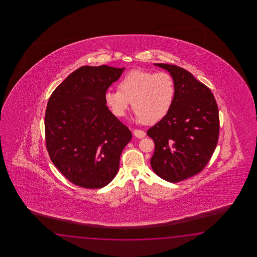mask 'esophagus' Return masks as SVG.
<instances>
[{"label":"esophagus","instance_id":"obj_1","mask_svg":"<svg viewBox=\"0 0 257 257\" xmlns=\"http://www.w3.org/2000/svg\"><path fill=\"white\" fill-rule=\"evenodd\" d=\"M133 134H134V136L139 138V139H142V138L146 136V133L143 131H141V130H134Z\"/></svg>","mask_w":257,"mask_h":257}]
</instances>
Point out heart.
Here are the masks:
<instances>
[{"instance_id": "obj_1", "label": "heart", "mask_w": 257, "mask_h": 257, "mask_svg": "<svg viewBox=\"0 0 257 257\" xmlns=\"http://www.w3.org/2000/svg\"><path fill=\"white\" fill-rule=\"evenodd\" d=\"M119 90L104 92L105 104L113 115L126 114L131 102L137 118L151 125L169 113L175 98V83L171 74L135 69L127 71L118 83Z\"/></svg>"}]
</instances>
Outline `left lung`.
<instances>
[{"instance_id":"obj_1","label":"left lung","mask_w":257,"mask_h":257,"mask_svg":"<svg viewBox=\"0 0 257 257\" xmlns=\"http://www.w3.org/2000/svg\"><path fill=\"white\" fill-rule=\"evenodd\" d=\"M169 72L175 98L169 113L147 131L155 144L153 172L171 183L201 172L218 143L219 118L213 93L193 74L176 65L154 63Z\"/></svg>"}]
</instances>
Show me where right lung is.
<instances>
[{
  "label": "right lung",
  "instance_id": "obj_1",
  "mask_svg": "<svg viewBox=\"0 0 257 257\" xmlns=\"http://www.w3.org/2000/svg\"><path fill=\"white\" fill-rule=\"evenodd\" d=\"M125 68L82 66L56 88L45 115L46 145L55 166L76 186H107L132 134L113 115L104 92Z\"/></svg>",
  "mask_w": 257,
  "mask_h": 257
}]
</instances>
